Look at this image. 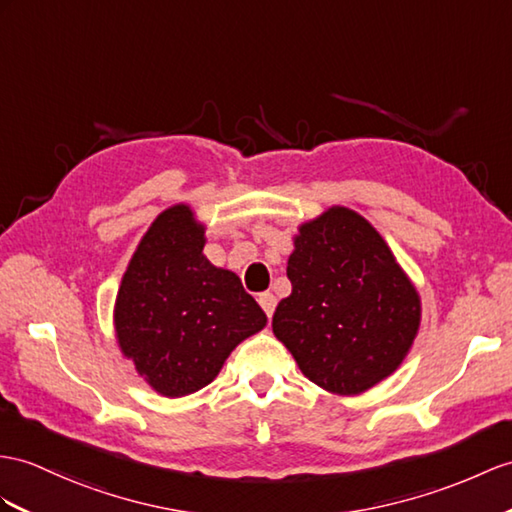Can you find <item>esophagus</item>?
Segmentation results:
<instances>
[{
	"mask_svg": "<svg viewBox=\"0 0 512 512\" xmlns=\"http://www.w3.org/2000/svg\"><path fill=\"white\" fill-rule=\"evenodd\" d=\"M258 304L263 306L267 317H271L273 310H276V295H273V293H260L258 295Z\"/></svg>",
	"mask_w": 512,
	"mask_h": 512,
	"instance_id": "1",
	"label": "esophagus"
}]
</instances>
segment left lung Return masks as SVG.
Masks as SVG:
<instances>
[{
    "mask_svg": "<svg viewBox=\"0 0 512 512\" xmlns=\"http://www.w3.org/2000/svg\"><path fill=\"white\" fill-rule=\"evenodd\" d=\"M293 291L271 328L299 371L334 395H360L400 369L421 326V297L371 223L330 206L297 226Z\"/></svg>",
    "mask_w": 512,
    "mask_h": 512,
    "instance_id": "left-lung-1",
    "label": "left lung"
}]
</instances>
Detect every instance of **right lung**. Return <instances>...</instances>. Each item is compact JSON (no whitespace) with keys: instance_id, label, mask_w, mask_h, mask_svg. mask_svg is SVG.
<instances>
[{"instance_id":"obj_1","label":"right lung","mask_w":512,"mask_h":512,"mask_svg":"<svg viewBox=\"0 0 512 512\" xmlns=\"http://www.w3.org/2000/svg\"><path fill=\"white\" fill-rule=\"evenodd\" d=\"M206 226L189 204L152 221L123 273L112 326L123 358L162 397L213 382L267 315L234 271L204 256Z\"/></svg>"}]
</instances>
